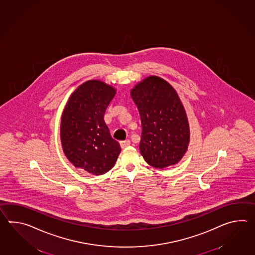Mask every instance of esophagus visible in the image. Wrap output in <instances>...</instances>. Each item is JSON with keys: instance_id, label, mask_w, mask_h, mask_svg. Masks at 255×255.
Wrapping results in <instances>:
<instances>
[{"instance_id": "34e87169", "label": "esophagus", "mask_w": 255, "mask_h": 255, "mask_svg": "<svg viewBox=\"0 0 255 255\" xmlns=\"http://www.w3.org/2000/svg\"><path fill=\"white\" fill-rule=\"evenodd\" d=\"M120 144H121V147L126 148L127 146H129L130 144V140H125V141H122L120 142Z\"/></svg>"}]
</instances>
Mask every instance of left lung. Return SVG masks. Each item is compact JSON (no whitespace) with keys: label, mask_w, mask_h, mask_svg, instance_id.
<instances>
[{"label":"left lung","mask_w":255,"mask_h":255,"mask_svg":"<svg viewBox=\"0 0 255 255\" xmlns=\"http://www.w3.org/2000/svg\"><path fill=\"white\" fill-rule=\"evenodd\" d=\"M141 123L140 152L148 164L164 168L176 164L190 139L185 108L176 90L156 76L141 80L130 91Z\"/></svg>","instance_id":"left-lung-1"}]
</instances>
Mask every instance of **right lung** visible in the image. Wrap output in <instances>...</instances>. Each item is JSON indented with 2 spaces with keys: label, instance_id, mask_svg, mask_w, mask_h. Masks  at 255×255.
<instances>
[{
  "label": "right lung",
  "instance_id": "obj_1",
  "mask_svg": "<svg viewBox=\"0 0 255 255\" xmlns=\"http://www.w3.org/2000/svg\"><path fill=\"white\" fill-rule=\"evenodd\" d=\"M116 90L106 83L88 80L74 91L64 109L60 125L63 151L74 166L101 176L112 169L121 153L104 122Z\"/></svg>",
  "mask_w": 255,
  "mask_h": 255
}]
</instances>
